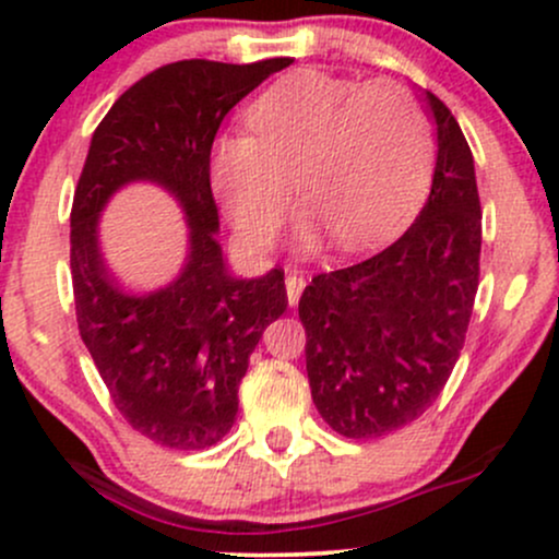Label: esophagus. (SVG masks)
<instances>
[{
	"label": "esophagus",
	"mask_w": 559,
	"mask_h": 559,
	"mask_svg": "<svg viewBox=\"0 0 559 559\" xmlns=\"http://www.w3.org/2000/svg\"><path fill=\"white\" fill-rule=\"evenodd\" d=\"M301 292H305V278H301V275H297V273H288L286 275V297H288V305H297L299 301V297H301Z\"/></svg>",
	"instance_id": "1"
}]
</instances>
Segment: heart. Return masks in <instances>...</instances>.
Listing matches in <instances>:
<instances>
[{
	"instance_id": "b5f03b06",
	"label": "heart",
	"mask_w": 559,
	"mask_h": 559,
	"mask_svg": "<svg viewBox=\"0 0 559 559\" xmlns=\"http://www.w3.org/2000/svg\"><path fill=\"white\" fill-rule=\"evenodd\" d=\"M247 118L252 136L213 141L210 183L249 247L278 234L288 176L307 199L305 241L325 228L344 249L394 234L431 181V123L400 83L301 70L265 88Z\"/></svg>"
}]
</instances>
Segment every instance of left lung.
Segmentation results:
<instances>
[{
    "mask_svg": "<svg viewBox=\"0 0 559 559\" xmlns=\"http://www.w3.org/2000/svg\"><path fill=\"white\" fill-rule=\"evenodd\" d=\"M428 202L383 252L318 273L299 299L307 378L320 418L378 439L439 400L463 352L480 273V199L471 146L439 96Z\"/></svg>",
    "mask_w": 559,
    "mask_h": 559,
    "instance_id": "left-lung-1",
    "label": "left lung"
}]
</instances>
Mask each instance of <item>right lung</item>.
Listing matches in <instances>:
<instances>
[{"mask_svg": "<svg viewBox=\"0 0 559 559\" xmlns=\"http://www.w3.org/2000/svg\"><path fill=\"white\" fill-rule=\"evenodd\" d=\"M286 66L288 57L170 62L120 94L92 136L70 210L75 320L118 413L155 444L191 452L230 431L249 355L288 305L281 267L260 278L228 273L210 186L223 118ZM131 180L168 188L190 226L182 275L150 295L114 284L95 236L106 199Z\"/></svg>", "mask_w": 559, "mask_h": 559, "instance_id": "right-lung-1", "label": "right lung"}]
</instances>
